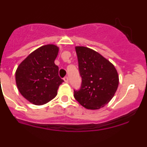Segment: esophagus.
<instances>
[{
  "label": "esophagus",
  "instance_id": "esophagus-1",
  "mask_svg": "<svg viewBox=\"0 0 147 147\" xmlns=\"http://www.w3.org/2000/svg\"><path fill=\"white\" fill-rule=\"evenodd\" d=\"M64 80H65V82H69V78L68 77H65L64 78Z\"/></svg>",
  "mask_w": 147,
  "mask_h": 147
}]
</instances>
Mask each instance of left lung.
Returning <instances> with one entry per match:
<instances>
[{"instance_id": "8db88e82", "label": "left lung", "mask_w": 147, "mask_h": 147, "mask_svg": "<svg viewBox=\"0 0 147 147\" xmlns=\"http://www.w3.org/2000/svg\"><path fill=\"white\" fill-rule=\"evenodd\" d=\"M82 84L74 90V97L88 109H99L106 105L117 90L119 75L116 68L99 53L85 47H76Z\"/></svg>"}]
</instances>
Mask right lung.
<instances>
[{
    "label": "right lung",
    "mask_w": 147,
    "mask_h": 147,
    "mask_svg": "<svg viewBox=\"0 0 147 147\" xmlns=\"http://www.w3.org/2000/svg\"><path fill=\"white\" fill-rule=\"evenodd\" d=\"M59 48L53 45L39 47L30 54L16 72V82L21 95L34 105H44L57 95L64 82L55 64Z\"/></svg>",
    "instance_id": "1"
}]
</instances>
